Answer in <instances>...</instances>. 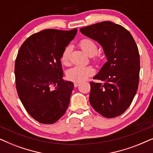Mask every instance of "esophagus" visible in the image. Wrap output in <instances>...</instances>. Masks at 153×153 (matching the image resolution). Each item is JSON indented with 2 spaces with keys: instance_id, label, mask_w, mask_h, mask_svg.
<instances>
[{
  "instance_id": "esophagus-1",
  "label": "esophagus",
  "mask_w": 153,
  "mask_h": 153,
  "mask_svg": "<svg viewBox=\"0 0 153 153\" xmlns=\"http://www.w3.org/2000/svg\"><path fill=\"white\" fill-rule=\"evenodd\" d=\"M79 85H80V83H79V82H74V85L75 88L78 87Z\"/></svg>"
}]
</instances>
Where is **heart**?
<instances>
[{
  "label": "heart",
  "instance_id": "b5f03b06",
  "mask_svg": "<svg viewBox=\"0 0 153 153\" xmlns=\"http://www.w3.org/2000/svg\"><path fill=\"white\" fill-rule=\"evenodd\" d=\"M79 46L88 55L93 56L95 61H100V58L95 54L97 51V45L95 41L88 38L83 39L79 42ZM71 51H72L71 47L68 46L63 50L61 54L60 60L65 65H68L70 64ZM93 74L94 70L91 67L78 65L70 69L67 72V77L69 80L72 81L73 82L80 83L87 79Z\"/></svg>",
  "mask_w": 153,
  "mask_h": 153
}]
</instances>
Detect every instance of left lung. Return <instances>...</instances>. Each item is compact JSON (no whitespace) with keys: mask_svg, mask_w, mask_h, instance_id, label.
Returning <instances> with one entry per match:
<instances>
[{"mask_svg":"<svg viewBox=\"0 0 153 153\" xmlns=\"http://www.w3.org/2000/svg\"><path fill=\"white\" fill-rule=\"evenodd\" d=\"M103 48L107 62L91 83L89 101L105 118L123 114L132 102L139 81L140 57L132 35L124 27L102 22L80 29Z\"/></svg>","mask_w":153,"mask_h":153,"instance_id":"obj_1","label":"left lung"}]
</instances>
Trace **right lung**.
Segmentation results:
<instances>
[{
	"label": "right lung",
	"mask_w": 153,
	"mask_h": 153,
	"mask_svg": "<svg viewBox=\"0 0 153 153\" xmlns=\"http://www.w3.org/2000/svg\"><path fill=\"white\" fill-rule=\"evenodd\" d=\"M77 29H47L30 35L15 60L16 88L30 116L43 124H53L65 114L74 83L62 79L60 57Z\"/></svg>",
	"instance_id": "right-lung-1"
}]
</instances>
